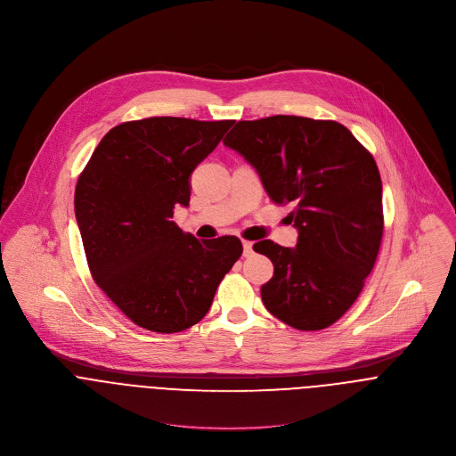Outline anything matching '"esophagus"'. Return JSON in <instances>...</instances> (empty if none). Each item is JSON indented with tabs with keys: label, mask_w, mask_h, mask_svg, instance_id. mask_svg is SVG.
I'll use <instances>...</instances> for the list:
<instances>
[{
	"label": "esophagus",
	"mask_w": 456,
	"mask_h": 456,
	"mask_svg": "<svg viewBox=\"0 0 456 456\" xmlns=\"http://www.w3.org/2000/svg\"><path fill=\"white\" fill-rule=\"evenodd\" d=\"M242 246H244V256H251V255H253V242L244 240Z\"/></svg>",
	"instance_id": "obj_1"
}]
</instances>
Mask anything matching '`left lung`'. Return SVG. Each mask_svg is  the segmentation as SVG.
Segmentation results:
<instances>
[{
  "label": "left lung",
  "instance_id": "8db88e82",
  "mask_svg": "<svg viewBox=\"0 0 456 456\" xmlns=\"http://www.w3.org/2000/svg\"><path fill=\"white\" fill-rule=\"evenodd\" d=\"M223 143L258 172L273 203H293L297 246H253L273 263L261 286L266 311L305 331L335 323L358 298L383 239L372 154L346 126L298 116L239 121Z\"/></svg>",
  "mask_w": 456,
  "mask_h": 456
}]
</instances>
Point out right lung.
Wrapping results in <instances>:
<instances>
[{
  "label": "right lung",
  "instance_id": "right-lung-1",
  "mask_svg": "<svg viewBox=\"0 0 456 456\" xmlns=\"http://www.w3.org/2000/svg\"><path fill=\"white\" fill-rule=\"evenodd\" d=\"M235 121L149 118L109 131L75 188V217L93 279L134 325L175 333L210 309L242 255L226 235L198 240L174 221L191 174Z\"/></svg>",
  "mask_w": 456,
  "mask_h": 456
}]
</instances>
